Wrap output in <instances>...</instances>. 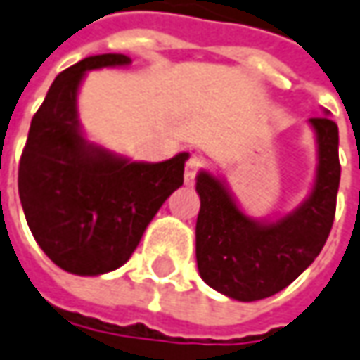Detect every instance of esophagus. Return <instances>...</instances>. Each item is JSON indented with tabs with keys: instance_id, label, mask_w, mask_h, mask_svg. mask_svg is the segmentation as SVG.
<instances>
[{
	"instance_id": "34e87169",
	"label": "esophagus",
	"mask_w": 360,
	"mask_h": 360,
	"mask_svg": "<svg viewBox=\"0 0 360 360\" xmlns=\"http://www.w3.org/2000/svg\"><path fill=\"white\" fill-rule=\"evenodd\" d=\"M202 166H204V158L200 156V154H192L190 156V160L186 162L184 168V182L188 186H192L196 182V176L198 172L202 170Z\"/></svg>"
}]
</instances>
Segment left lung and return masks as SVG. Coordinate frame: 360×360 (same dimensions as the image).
Wrapping results in <instances>:
<instances>
[{"instance_id": "obj_1", "label": "left lung", "mask_w": 360, "mask_h": 360, "mask_svg": "<svg viewBox=\"0 0 360 360\" xmlns=\"http://www.w3.org/2000/svg\"><path fill=\"white\" fill-rule=\"evenodd\" d=\"M309 122L319 146L315 188L297 210L277 221L248 218L218 178L208 172L198 176V271L228 297L257 301L276 295L313 264L329 238L341 180L339 129L329 117Z\"/></svg>"}]
</instances>
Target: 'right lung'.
I'll return each mask as SVG.
<instances>
[{
  "label": "right lung",
  "mask_w": 360,
  "mask_h": 360,
  "mask_svg": "<svg viewBox=\"0 0 360 360\" xmlns=\"http://www.w3.org/2000/svg\"><path fill=\"white\" fill-rule=\"evenodd\" d=\"M129 63L127 55L105 53L57 75L21 152L17 186L29 230L51 262L75 276L127 264L154 214L184 184L188 152L130 162L81 134L77 91L84 73Z\"/></svg>",
  "instance_id": "add662e5"
}]
</instances>
